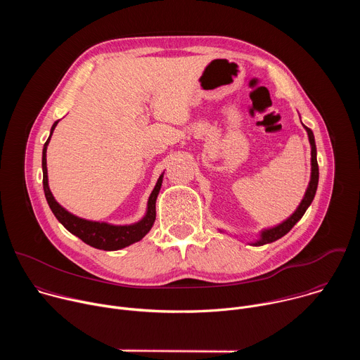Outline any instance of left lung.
Wrapping results in <instances>:
<instances>
[{
  "mask_svg": "<svg viewBox=\"0 0 360 360\" xmlns=\"http://www.w3.org/2000/svg\"><path fill=\"white\" fill-rule=\"evenodd\" d=\"M304 128L307 131V135H309V142H311V146H312V176H311L309 186H307L304 198L302 199L299 208L295 211V214L289 219H286L283 224H281V225H278L272 229L264 231L262 238L255 243L256 246L271 243L274 240H278L283 235H286L295 226V224L303 217V214L306 212L307 208H309V205L312 203V200L315 198V193H316V189H318V182H319V167H318V160H316V145H315V136H314L312 129H309L307 127H304Z\"/></svg>",
  "mask_w": 360,
  "mask_h": 360,
  "instance_id": "left-lung-1",
  "label": "left lung"
}]
</instances>
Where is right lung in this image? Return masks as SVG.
Returning <instances> with one entry per match:
<instances>
[{"instance_id": "1", "label": "right lung", "mask_w": 360, "mask_h": 360, "mask_svg": "<svg viewBox=\"0 0 360 360\" xmlns=\"http://www.w3.org/2000/svg\"><path fill=\"white\" fill-rule=\"evenodd\" d=\"M58 121L54 122L53 128H51V135H53V131L56 129ZM49 135V138H51ZM49 138L44 143L42 149V185H44V192L46 202L49 205L51 211L56 215V218L75 236H78L82 242L88 243L89 246H94L96 249L102 250H118L125 246H129L134 242L141 240L152 228L153 222H155V202L157 196L160 193L161 185H162V175L160 176L155 188H153L149 199H148V212L142 221H139L135 225H128V226H114L108 225L104 222H91L85 221L81 218H77L67 212L61 205L54 199L53 193H51L48 188V175H46V158H45V152H46V145L49 142Z\"/></svg>"}]
</instances>
